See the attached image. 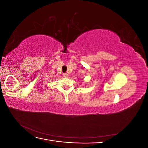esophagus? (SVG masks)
<instances>
[{
	"label": "esophagus",
	"instance_id": "34e87169",
	"mask_svg": "<svg viewBox=\"0 0 148 148\" xmlns=\"http://www.w3.org/2000/svg\"><path fill=\"white\" fill-rule=\"evenodd\" d=\"M63 75H64V77H65V78H67V77H68V76H69L68 73H65Z\"/></svg>",
	"mask_w": 148,
	"mask_h": 148
}]
</instances>
